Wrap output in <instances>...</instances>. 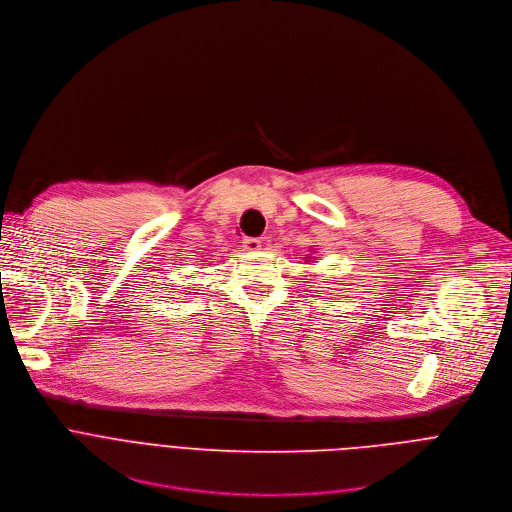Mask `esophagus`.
Wrapping results in <instances>:
<instances>
[{
    "instance_id": "esophagus-1",
    "label": "esophagus",
    "mask_w": 512,
    "mask_h": 512,
    "mask_svg": "<svg viewBox=\"0 0 512 512\" xmlns=\"http://www.w3.org/2000/svg\"><path fill=\"white\" fill-rule=\"evenodd\" d=\"M243 249H245V251H249V253H257V251L261 249V241H259V239H253V237H249V239H245V241H243Z\"/></svg>"
}]
</instances>
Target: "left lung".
Instances as JSON below:
<instances>
[{"label": "left lung", "instance_id": "obj_1", "mask_svg": "<svg viewBox=\"0 0 512 512\" xmlns=\"http://www.w3.org/2000/svg\"><path fill=\"white\" fill-rule=\"evenodd\" d=\"M310 251H312V253H316V251H314V249H310ZM314 259H316V257H312V255H308V257H306V261H310V263H312V265H314V263H316V261H314Z\"/></svg>", "mask_w": 512, "mask_h": 512}]
</instances>
